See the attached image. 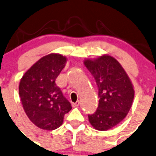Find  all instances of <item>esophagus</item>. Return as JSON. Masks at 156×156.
<instances>
[{
  "label": "esophagus",
  "mask_w": 156,
  "mask_h": 156,
  "mask_svg": "<svg viewBox=\"0 0 156 156\" xmlns=\"http://www.w3.org/2000/svg\"><path fill=\"white\" fill-rule=\"evenodd\" d=\"M80 105V101H77L75 103H73V107H78V105Z\"/></svg>",
  "instance_id": "esophagus-1"
}]
</instances>
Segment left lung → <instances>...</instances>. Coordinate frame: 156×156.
Masks as SVG:
<instances>
[{
    "label": "left lung",
    "instance_id": "1",
    "mask_svg": "<svg viewBox=\"0 0 156 156\" xmlns=\"http://www.w3.org/2000/svg\"><path fill=\"white\" fill-rule=\"evenodd\" d=\"M84 65L99 90V105L94 114L88 115L89 121L97 130H108L119 123L129 113L134 96L133 85L122 66L109 55L94 60H86Z\"/></svg>",
    "mask_w": 156,
    "mask_h": 156
}]
</instances>
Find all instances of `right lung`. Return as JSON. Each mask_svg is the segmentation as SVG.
Here are the masks:
<instances>
[{"label": "right lung", "instance_id": "add662e5", "mask_svg": "<svg viewBox=\"0 0 156 156\" xmlns=\"http://www.w3.org/2000/svg\"><path fill=\"white\" fill-rule=\"evenodd\" d=\"M66 63V57L50 54L33 65L21 79L19 91L23 108L31 122L40 129L59 128L72 109L55 83Z\"/></svg>", "mask_w": 156, "mask_h": 156}]
</instances>
